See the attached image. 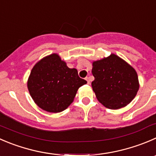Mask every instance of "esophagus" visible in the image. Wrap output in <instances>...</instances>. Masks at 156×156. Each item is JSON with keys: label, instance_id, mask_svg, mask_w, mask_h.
Wrapping results in <instances>:
<instances>
[{"label": "esophagus", "instance_id": "34e87169", "mask_svg": "<svg viewBox=\"0 0 156 156\" xmlns=\"http://www.w3.org/2000/svg\"><path fill=\"white\" fill-rule=\"evenodd\" d=\"M85 80L87 81V84H90V78H88V77H87V78H85Z\"/></svg>", "mask_w": 156, "mask_h": 156}]
</instances>
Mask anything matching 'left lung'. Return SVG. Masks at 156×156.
I'll use <instances>...</instances> for the list:
<instances>
[{"label":"left lung","instance_id":"left-lung-1","mask_svg":"<svg viewBox=\"0 0 156 156\" xmlns=\"http://www.w3.org/2000/svg\"><path fill=\"white\" fill-rule=\"evenodd\" d=\"M91 82L97 98L107 108L116 110L133 100L140 87L135 69L117 55L93 62Z\"/></svg>","mask_w":156,"mask_h":156}]
</instances>
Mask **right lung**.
Instances as JSON below:
<instances>
[{"instance_id": "obj_1", "label": "right lung", "mask_w": 156, "mask_h": 156, "mask_svg": "<svg viewBox=\"0 0 156 156\" xmlns=\"http://www.w3.org/2000/svg\"><path fill=\"white\" fill-rule=\"evenodd\" d=\"M87 83L75 69H69L58 54L38 62L30 72L27 87L34 102L50 113L66 110L74 101L77 90Z\"/></svg>"}]
</instances>
